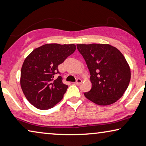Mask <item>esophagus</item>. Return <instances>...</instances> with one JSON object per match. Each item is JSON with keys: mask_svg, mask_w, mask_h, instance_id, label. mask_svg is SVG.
I'll return each instance as SVG.
<instances>
[{"mask_svg": "<svg viewBox=\"0 0 146 146\" xmlns=\"http://www.w3.org/2000/svg\"><path fill=\"white\" fill-rule=\"evenodd\" d=\"M82 79H80V78H77V81L75 82V84H77V85H78V84H80V83L82 82Z\"/></svg>", "mask_w": 146, "mask_h": 146, "instance_id": "34e87169", "label": "esophagus"}]
</instances>
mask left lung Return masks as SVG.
Instances as JSON below:
<instances>
[{"mask_svg": "<svg viewBox=\"0 0 146 146\" xmlns=\"http://www.w3.org/2000/svg\"><path fill=\"white\" fill-rule=\"evenodd\" d=\"M90 73L92 89L84 93L98 105H110L123 96L131 80V69L116 47L104 43L77 44Z\"/></svg>", "mask_w": 146, "mask_h": 146, "instance_id": "obj_1", "label": "left lung"}]
</instances>
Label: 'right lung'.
Segmentation results:
<instances>
[{
  "instance_id": "right-lung-1",
  "label": "right lung",
  "mask_w": 146,
  "mask_h": 146,
  "mask_svg": "<svg viewBox=\"0 0 146 146\" xmlns=\"http://www.w3.org/2000/svg\"><path fill=\"white\" fill-rule=\"evenodd\" d=\"M75 44L47 43L32 50L23 62L21 87L29 103L40 110L52 108L64 98L68 86L54 78L58 66L75 52Z\"/></svg>"
}]
</instances>
